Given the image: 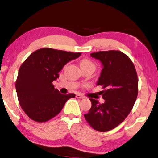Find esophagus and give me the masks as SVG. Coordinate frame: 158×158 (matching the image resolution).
Listing matches in <instances>:
<instances>
[{
  "label": "esophagus",
  "instance_id": "obj_1",
  "mask_svg": "<svg viewBox=\"0 0 158 158\" xmlns=\"http://www.w3.org/2000/svg\"><path fill=\"white\" fill-rule=\"evenodd\" d=\"M76 97H77V98H78V99H83V98H84V96H83V95H82L81 94H76Z\"/></svg>",
  "mask_w": 158,
  "mask_h": 158
}]
</instances>
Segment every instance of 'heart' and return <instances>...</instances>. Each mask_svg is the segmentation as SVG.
Returning a JSON list of instances; mask_svg holds the SVG:
<instances>
[{"instance_id": "b5f03b06", "label": "heart", "mask_w": 158, "mask_h": 158, "mask_svg": "<svg viewBox=\"0 0 158 158\" xmlns=\"http://www.w3.org/2000/svg\"><path fill=\"white\" fill-rule=\"evenodd\" d=\"M80 64H81V67L83 69H89V68L95 69V64L89 58H83L80 62Z\"/></svg>"}]
</instances>
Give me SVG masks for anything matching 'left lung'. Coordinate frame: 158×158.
<instances>
[{"label": "left lung", "mask_w": 158, "mask_h": 158, "mask_svg": "<svg viewBox=\"0 0 158 158\" xmlns=\"http://www.w3.org/2000/svg\"><path fill=\"white\" fill-rule=\"evenodd\" d=\"M91 57L102 62L103 69L97 85L105 100L100 104L90 98L91 108L84 117L93 129L107 132L125 119L133 108L139 91V79L133 61L119 50L99 51Z\"/></svg>", "instance_id": "8db88e82"}]
</instances>
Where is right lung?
<instances>
[{"label":"right lung","mask_w":158,"mask_h":158,"mask_svg":"<svg viewBox=\"0 0 158 158\" xmlns=\"http://www.w3.org/2000/svg\"><path fill=\"white\" fill-rule=\"evenodd\" d=\"M81 52L44 48L32 52L19 69L15 83L19 103L27 116L37 122H48L61 112L75 94H62L52 81L67 62Z\"/></svg>","instance_id":"add662e5"}]
</instances>
